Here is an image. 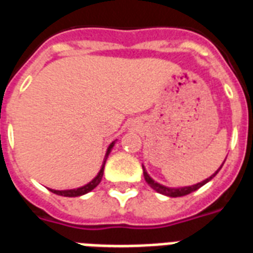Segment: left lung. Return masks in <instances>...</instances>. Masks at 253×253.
Wrapping results in <instances>:
<instances>
[{
    "instance_id": "8db88e82",
    "label": "left lung",
    "mask_w": 253,
    "mask_h": 253,
    "mask_svg": "<svg viewBox=\"0 0 253 253\" xmlns=\"http://www.w3.org/2000/svg\"><path fill=\"white\" fill-rule=\"evenodd\" d=\"M142 167H143V166H142ZM219 169H217L216 172L213 173V175H211L210 178H207L206 180H203V182H200V183H198V184H194V186H190V187H180V188H169V187H165V186H162V184H159V183L154 182V180H152V179L148 176V173L146 172L144 167H143V175H144V179H146V182L150 184V187H151V188H154V190L157 191V192H159V194H162V195L171 196V198H179V196L188 195V194H191V192L199 190L200 187H203L206 183L210 182V180H211V179L213 178V176H215L217 172H219Z\"/></svg>"
}]
</instances>
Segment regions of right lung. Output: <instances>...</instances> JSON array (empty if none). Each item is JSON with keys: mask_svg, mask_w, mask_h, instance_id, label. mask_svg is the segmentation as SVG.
Listing matches in <instances>:
<instances>
[{"mask_svg": "<svg viewBox=\"0 0 253 253\" xmlns=\"http://www.w3.org/2000/svg\"><path fill=\"white\" fill-rule=\"evenodd\" d=\"M114 143L115 142H113V143L110 144L109 148H107V152H106V157H105V161H103V165H102V169L101 171L98 172V175H96L95 178L92 179L91 182L87 183L86 186L84 187H80V188H75V190H63V191H57V190H50L51 192H54V194H57V195H61V196H69V198H75V196H81V195H84V194H87V192H90L91 190H94L99 183H101L102 180V176H103V169H105V163H106V159H107V157H109L110 151H111V148L114 147Z\"/></svg>", "mask_w": 253, "mask_h": 253, "instance_id": "1", "label": "right lung"}]
</instances>
